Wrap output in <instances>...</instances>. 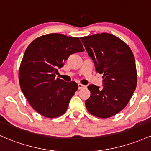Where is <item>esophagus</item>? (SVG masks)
Listing matches in <instances>:
<instances>
[{"instance_id": "1", "label": "esophagus", "mask_w": 151, "mask_h": 151, "mask_svg": "<svg viewBox=\"0 0 151 151\" xmlns=\"http://www.w3.org/2000/svg\"><path fill=\"white\" fill-rule=\"evenodd\" d=\"M85 87H86V86L83 85V84H78V89H79L85 88Z\"/></svg>"}]
</instances>
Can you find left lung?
<instances>
[{"mask_svg": "<svg viewBox=\"0 0 151 151\" xmlns=\"http://www.w3.org/2000/svg\"><path fill=\"white\" fill-rule=\"evenodd\" d=\"M96 72L103 74L102 87L89 84L90 97L85 101L92 115L107 118L128 103L136 88L135 60L131 49L121 39L107 33L80 38Z\"/></svg>", "mask_w": 151, "mask_h": 151, "instance_id": "left-lung-1", "label": "left lung"}]
</instances>
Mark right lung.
<instances>
[{
  "label": "right lung",
  "mask_w": 151,
  "mask_h": 151,
  "mask_svg": "<svg viewBox=\"0 0 151 151\" xmlns=\"http://www.w3.org/2000/svg\"><path fill=\"white\" fill-rule=\"evenodd\" d=\"M84 49L79 38L50 34L34 40L24 53L19 69V83L31 107L49 118L67 111L78 85L55 78L57 69L71 54Z\"/></svg>",
  "instance_id": "right-lung-1"
}]
</instances>
